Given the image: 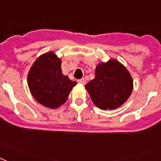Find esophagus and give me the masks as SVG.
Returning a JSON list of instances; mask_svg holds the SVG:
<instances>
[{"label": "esophagus", "instance_id": "34e87169", "mask_svg": "<svg viewBox=\"0 0 161 161\" xmlns=\"http://www.w3.org/2000/svg\"><path fill=\"white\" fill-rule=\"evenodd\" d=\"M78 82L79 83H81V84H83V85H84L85 83H86V80H85V78H82V79H79Z\"/></svg>", "mask_w": 161, "mask_h": 161}]
</instances>
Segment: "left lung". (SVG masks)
I'll list each match as a JSON object with an SVG mask.
<instances>
[{
  "label": "left lung",
  "mask_w": 161,
  "mask_h": 161,
  "mask_svg": "<svg viewBox=\"0 0 161 161\" xmlns=\"http://www.w3.org/2000/svg\"><path fill=\"white\" fill-rule=\"evenodd\" d=\"M95 106L101 110H114L125 103L132 94L133 81L125 66L115 59L101 62L95 78L85 85Z\"/></svg>",
  "instance_id": "left-lung-1"
}]
</instances>
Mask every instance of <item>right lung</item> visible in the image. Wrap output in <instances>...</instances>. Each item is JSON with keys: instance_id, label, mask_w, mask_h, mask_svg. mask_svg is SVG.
<instances>
[{"instance_id": "obj_1", "label": "right lung", "mask_w": 161, "mask_h": 161, "mask_svg": "<svg viewBox=\"0 0 161 161\" xmlns=\"http://www.w3.org/2000/svg\"><path fill=\"white\" fill-rule=\"evenodd\" d=\"M77 84L62 73L61 59L54 51L37 58L28 74V86L34 99L50 109H57L67 101Z\"/></svg>"}]
</instances>
